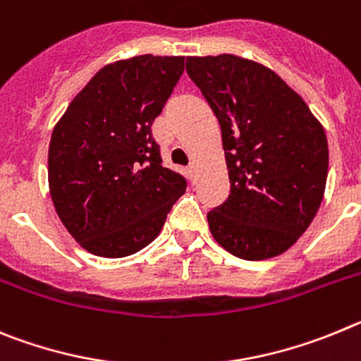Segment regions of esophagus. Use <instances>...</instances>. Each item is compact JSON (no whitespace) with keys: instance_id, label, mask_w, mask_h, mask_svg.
<instances>
[{"instance_id":"esophagus-1","label":"esophagus","mask_w":361,"mask_h":361,"mask_svg":"<svg viewBox=\"0 0 361 361\" xmlns=\"http://www.w3.org/2000/svg\"><path fill=\"white\" fill-rule=\"evenodd\" d=\"M196 169H197L196 161H192V164L188 165V171H190V174H192V176H194V174H196Z\"/></svg>"}]
</instances>
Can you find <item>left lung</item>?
Wrapping results in <instances>:
<instances>
[{"instance_id":"obj_1","label":"left lung","mask_w":361,"mask_h":361,"mask_svg":"<svg viewBox=\"0 0 361 361\" xmlns=\"http://www.w3.org/2000/svg\"><path fill=\"white\" fill-rule=\"evenodd\" d=\"M187 73L219 120L228 167V200L207 216L212 237L239 259L277 257L320 209L326 131L302 97L255 61L187 57Z\"/></svg>"}]
</instances>
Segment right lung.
Here are the masks:
<instances>
[{
  "mask_svg": "<svg viewBox=\"0 0 361 361\" xmlns=\"http://www.w3.org/2000/svg\"><path fill=\"white\" fill-rule=\"evenodd\" d=\"M185 68V57L136 55L95 73L55 124L48 185L57 216L93 255L118 259L145 248L185 192L161 165L151 126Z\"/></svg>",
  "mask_w": 361,
  "mask_h": 361,
  "instance_id": "1",
  "label": "right lung"
}]
</instances>
